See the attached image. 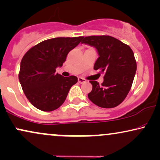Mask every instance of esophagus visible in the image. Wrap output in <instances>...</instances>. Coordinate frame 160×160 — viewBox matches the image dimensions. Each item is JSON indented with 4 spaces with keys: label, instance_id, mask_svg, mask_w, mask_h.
<instances>
[{
    "label": "esophagus",
    "instance_id": "1",
    "mask_svg": "<svg viewBox=\"0 0 160 160\" xmlns=\"http://www.w3.org/2000/svg\"><path fill=\"white\" fill-rule=\"evenodd\" d=\"M78 82H80V83H83V82H86V80L82 78H78Z\"/></svg>",
    "mask_w": 160,
    "mask_h": 160
}]
</instances>
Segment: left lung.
Returning a JSON list of instances; mask_svg holds the SVG:
<instances>
[{
  "label": "left lung",
  "mask_w": 160,
  "mask_h": 160,
  "mask_svg": "<svg viewBox=\"0 0 160 160\" xmlns=\"http://www.w3.org/2000/svg\"><path fill=\"white\" fill-rule=\"evenodd\" d=\"M82 43L94 46L99 58L94 70L104 72V81L90 80L92 90L88 98L101 108H112L120 105L128 95L137 70V62L130 46L108 35L88 36Z\"/></svg>",
  "instance_id": "left-lung-1"
}]
</instances>
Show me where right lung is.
Wrapping results in <instances>:
<instances>
[{
  "label": "right lung",
  "mask_w": 160,
  "mask_h": 160,
  "mask_svg": "<svg viewBox=\"0 0 160 160\" xmlns=\"http://www.w3.org/2000/svg\"><path fill=\"white\" fill-rule=\"evenodd\" d=\"M83 37L56 38L46 40L30 48L21 60L18 78L22 89L32 106L52 112L63 103L78 78H64L55 73L71 50Z\"/></svg>",
  "instance_id": "right-lung-1"
}]
</instances>
